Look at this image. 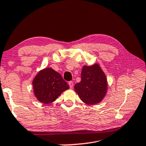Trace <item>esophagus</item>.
I'll return each instance as SVG.
<instances>
[{"instance_id":"obj_1","label":"esophagus","mask_w":146,"mask_h":146,"mask_svg":"<svg viewBox=\"0 0 146 146\" xmlns=\"http://www.w3.org/2000/svg\"><path fill=\"white\" fill-rule=\"evenodd\" d=\"M68 84H69V87H70V88L72 89V88H73V82H71V81H70V82H69Z\"/></svg>"}]
</instances>
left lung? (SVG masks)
<instances>
[{"label":"left lung","mask_w":146,"mask_h":146,"mask_svg":"<svg viewBox=\"0 0 146 146\" xmlns=\"http://www.w3.org/2000/svg\"><path fill=\"white\" fill-rule=\"evenodd\" d=\"M80 99L86 105H94L101 102L108 90L107 79L98 64L92 66H84L81 80L74 86Z\"/></svg>","instance_id":"obj_1"}]
</instances>
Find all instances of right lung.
<instances>
[{
  "mask_svg": "<svg viewBox=\"0 0 146 146\" xmlns=\"http://www.w3.org/2000/svg\"><path fill=\"white\" fill-rule=\"evenodd\" d=\"M32 85L34 96L44 104L52 103L69 88L60 74L51 68L39 71L32 80Z\"/></svg>",
  "mask_w": 146,
  "mask_h": 146,
  "instance_id": "add662e5",
  "label": "right lung"
}]
</instances>
